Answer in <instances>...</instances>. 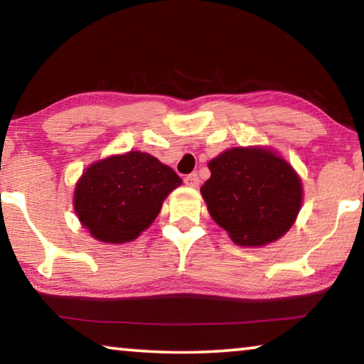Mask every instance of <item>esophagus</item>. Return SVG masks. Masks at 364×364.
<instances>
[{"label":"esophagus","mask_w":364,"mask_h":364,"mask_svg":"<svg viewBox=\"0 0 364 364\" xmlns=\"http://www.w3.org/2000/svg\"><path fill=\"white\" fill-rule=\"evenodd\" d=\"M184 183H186V186L198 188V186H199V176H198V173H191V175L184 176Z\"/></svg>","instance_id":"34e87169"}]
</instances>
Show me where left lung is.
Instances as JSON below:
<instances>
[{"label":"left lung","instance_id":"1","mask_svg":"<svg viewBox=\"0 0 364 364\" xmlns=\"http://www.w3.org/2000/svg\"><path fill=\"white\" fill-rule=\"evenodd\" d=\"M200 186L208 210L232 240L262 247L283 237L302 204V183L284 159L262 147H235L209 161Z\"/></svg>","mask_w":364,"mask_h":364}]
</instances>
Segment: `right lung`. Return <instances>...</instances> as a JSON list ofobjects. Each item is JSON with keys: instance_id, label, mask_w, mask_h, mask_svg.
Returning a JSON list of instances; mask_svg holds the SVG:
<instances>
[{"instance_id": "right-lung-1", "label": "right lung", "mask_w": 364, "mask_h": 364, "mask_svg": "<svg viewBox=\"0 0 364 364\" xmlns=\"http://www.w3.org/2000/svg\"><path fill=\"white\" fill-rule=\"evenodd\" d=\"M181 178L145 151L112 155L86 168L75 188V213L100 242L126 243L149 229Z\"/></svg>"}]
</instances>
